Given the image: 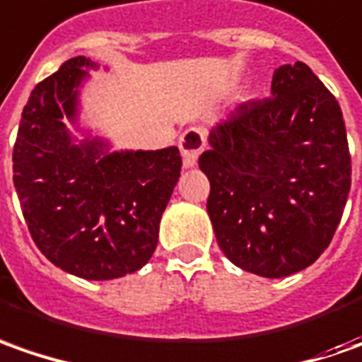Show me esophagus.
Here are the masks:
<instances>
[{"mask_svg":"<svg viewBox=\"0 0 362 362\" xmlns=\"http://www.w3.org/2000/svg\"><path fill=\"white\" fill-rule=\"evenodd\" d=\"M178 146H180L184 166L192 168V166H196V160L200 156V152L206 148V132L202 128H188L180 136Z\"/></svg>","mask_w":362,"mask_h":362,"instance_id":"esophagus-1","label":"esophagus"}]
</instances>
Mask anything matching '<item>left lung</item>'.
I'll return each mask as SVG.
<instances>
[{
    "instance_id": "8db88e82",
    "label": "left lung",
    "mask_w": 362,
    "mask_h": 362,
    "mask_svg": "<svg viewBox=\"0 0 362 362\" xmlns=\"http://www.w3.org/2000/svg\"><path fill=\"white\" fill-rule=\"evenodd\" d=\"M267 100L244 102L208 136L206 210L232 264L264 279L327 250L351 190L343 112L303 62L274 69Z\"/></svg>"
}]
</instances>
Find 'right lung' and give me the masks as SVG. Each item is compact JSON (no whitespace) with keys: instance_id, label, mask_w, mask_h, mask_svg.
Returning <instances> with one entry per match:
<instances>
[{"instance_id":"obj_1","label":"right lung","mask_w":362,"mask_h":362,"mask_svg":"<svg viewBox=\"0 0 362 362\" xmlns=\"http://www.w3.org/2000/svg\"><path fill=\"white\" fill-rule=\"evenodd\" d=\"M90 57H71L40 81L21 114L13 186L35 246L88 281L132 274L152 258L160 218L180 178L176 146L110 152L98 136L78 140L80 88Z\"/></svg>"}]
</instances>
